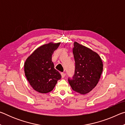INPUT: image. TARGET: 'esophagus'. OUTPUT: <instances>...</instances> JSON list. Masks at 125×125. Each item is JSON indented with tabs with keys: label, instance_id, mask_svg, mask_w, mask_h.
<instances>
[{
	"label": "esophagus",
	"instance_id": "obj_1",
	"mask_svg": "<svg viewBox=\"0 0 125 125\" xmlns=\"http://www.w3.org/2000/svg\"><path fill=\"white\" fill-rule=\"evenodd\" d=\"M61 75H62V78H64L65 75V74L64 73L62 72V73H61Z\"/></svg>",
	"mask_w": 125,
	"mask_h": 125
}]
</instances>
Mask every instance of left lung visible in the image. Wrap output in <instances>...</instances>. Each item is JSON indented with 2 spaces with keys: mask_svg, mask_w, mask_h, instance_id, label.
<instances>
[{
  "mask_svg": "<svg viewBox=\"0 0 125 125\" xmlns=\"http://www.w3.org/2000/svg\"><path fill=\"white\" fill-rule=\"evenodd\" d=\"M73 53L75 60L74 74L68 82L72 89L86 94L93 89L100 79L103 64L98 53L77 42H74Z\"/></svg>",
  "mask_w": 125,
  "mask_h": 125,
  "instance_id": "obj_1",
  "label": "left lung"
}]
</instances>
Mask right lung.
Listing matches in <instances>:
<instances>
[{
	"mask_svg": "<svg viewBox=\"0 0 125 125\" xmlns=\"http://www.w3.org/2000/svg\"><path fill=\"white\" fill-rule=\"evenodd\" d=\"M60 43L51 42L40 46L25 61V76L33 89L40 93L51 92L61 79L52 61V55Z\"/></svg>",
	"mask_w": 125,
	"mask_h": 125,
	"instance_id": "right-lung-1",
	"label": "right lung"
}]
</instances>
